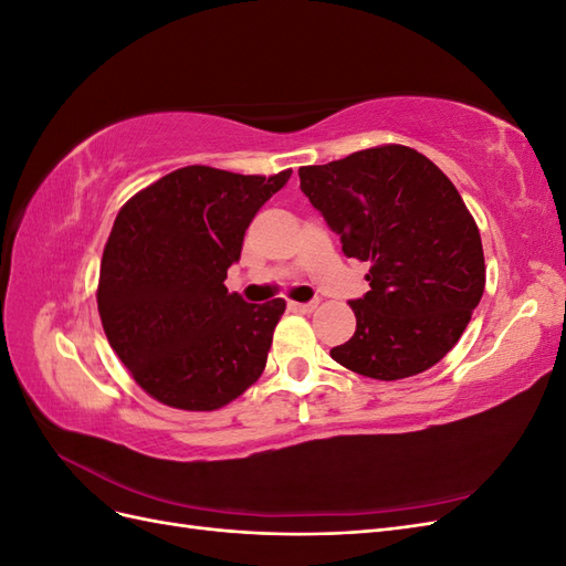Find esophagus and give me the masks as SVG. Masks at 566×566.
<instances>
[{"label":"esophagus","instance_id":"esophagus-1","mask_svg":"<svg viewBox=\"0 0 566 566\" xmlns=\"http://www.w3.org/2000/svg\"><path fill=\"white\" fill-rule=\"evenodd\" d=\"M290 306H293V310L300 314H314L318 302H290Z\"/></svg>","mask_w":566,"mask_h":566}]
</instances>
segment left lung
<instances>
[{
  "label": "left lung",
  "instance_id": "1",
  "mask_svg": "<svg viewBox=\"0 0 566 566\" xmlns=\"http://www.w3.org/2000/svg\"><path fill=\"white\" fill-rule=\"evenodd\" d=\"M300 188L342 252L370 264V290L349 302L356 333L331 356L375 380L439 364L486 283L482 235L451 179L422 153L387 144L300 167Z\"/></svg>",
  "mask_w": 566,
  "mask_h": 566
}]
</instances>
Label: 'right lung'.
Wrapping results in <instances>:
<instances>
[{"label":"right lung","mask_w":566,"mask_h":566,"mask_svg":"<svg viewBox=\"0 0 566 566\" xmlns=\"http://www.w3.org/2000/svg\"><path fill=\"white\" fill-rule=\"evenodd\" d=\"M290 175L188 165L117 212L101 260L98 316L119 361L156 401L217 410L262 375L285 300L248 304L224 281L252 217Z\"/></svg>","instance_id":"1"}]
</instances>
